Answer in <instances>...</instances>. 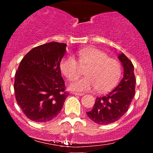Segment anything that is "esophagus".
<instances>
[{"label": "esophagus", "instance_id": "34e87169", "mask_svg": "<svg viewBox=\"0 0 153 153\" xmlns=\"http://www.w3.org/2000/svg\"><path fill=\"white\" fill-rule=\"evenodd\" d=\"M73 94L74 95H77V96H83V94H82V93H77V92H73Z\"/></svg>", "mask_w": 153, "mask_h": 153}]
</instances>
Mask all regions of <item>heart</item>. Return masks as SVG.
Returning a JSON list of instances; mask_svg holds the SVG:
<instances>
[{"label":"heart","instance_id":"heart-1","mask_svg":"<svg viewBox=\"0 0 153 153\" xmlns=\"http://www.w3.org/2000/svg\"><path fill=\"white\" fill-rule=\"evenodd\" d=\"M78 61L72 56L63 57L60 62V70L69 80L78 76L81 66L87 68L84 78L73 80L69 87L76 91H88L96 88L98 92L109 91L122 75V65L118 60L111 59L102 51L94 48H84L76 52ZM80 64V67L79 65Z\"/></svg>","mask_w":153,"mask_h":153}]
</instances>
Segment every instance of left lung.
<instances>
[{
	"label": "left lung",
	"instance_id": "left-lung-1",
	"mask_svg": "<svg viewBox=\"0 0 153 153\" xmlns=\"http://www.w3.org/2000/svg\"><path fill=\"white\" fill-rule=\"evenodd\" d=\"M118 58L124 68V77L119 85L102 97L96 98L94 108L86 112L88 117L98 124L117 122L128 111L135 94L136 79L134 65L124 53Z\"/></svg>",
	"mask_w": 153,
	"mask_h": 153
}]
</instances>
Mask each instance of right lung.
<instances>
[{"label":"right lung","instance_id":"obj_1","mask_svg":"<svg viewBox=\"0 0 153 153\" xmlns=\"http://www.w3.org/2000/svg\"><path fill=\"white\" fill-rule=\"evenodd\" d=\"M66 46L53 42L34 47L24 56L16 72V99L31 121L47 122L53 119L69 94L59 67Z\"/></svg>","mask_w":153,"mask_h":153}]
</instances>
